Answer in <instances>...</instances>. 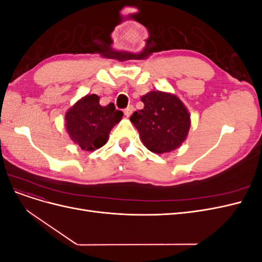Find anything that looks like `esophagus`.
Returning <instances> with one entry per match:
<instances>
[{
	"label": "esophagus",
	"instance_id": "1",
	"mask_svg": "<svg viewBox=\"0 0 262 262\" xmlns=\"http://www.w3.org/2000/svg\"><path fill=\"white\" fill-rule=\"evenodd\" d=\"M133 106L132 105H130V106H128L126 107L125 109H124V115L126 116V117H130L131 116V114L133 113Z\"/></svg>",
	"mask_w": 262,
	"mask_h": 262
}]
</instances>
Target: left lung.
<instances>
[{"label":"left lung","mask_w":262,"mask_h":262,"mask_svg":"<svg viewBox=\"0 0 262 262\" xmlns=\"http://www.w3.org/2000/svg\"><path fill=\"white\" fill-rule=\"evenodd\" d=\"M144 108L134 112L130 121L150 152L163 154L179 147L188 136L190 114L176 95L153 91L141 97Z\"/></svg>","instance_id":"8db88e82"}]
</instances>
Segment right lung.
Segmentation results:
<instances>
[{"label": "right lung", "instance_id": "1", "mask_svg": "<svg viewBox=\"0 0 262 262\" xmlns=\"http://www.w3.org/2000/svg\"><path fill=\"white\" fill-rule=\"evenodd\" d=\"M123 113L113 102L100 106L97 95H86L66 114V126L74 143L84 150H94L106 144L114 126L121 120Z\"/></svg>", "mask_w": 262, "mask_h": 262}]
</instances>
